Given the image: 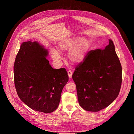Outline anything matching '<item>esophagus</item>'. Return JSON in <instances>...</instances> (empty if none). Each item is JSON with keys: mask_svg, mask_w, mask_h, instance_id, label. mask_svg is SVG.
<instances>
[{"mask_svg": "<svg viewBox=\"0 0 134 134\" xmlns=\"http://www.w3.org/2000/svg\"><path fill=\"white\" fill-rule=\"evenodd\" d=\"M68 75L69 76L70 78H71L72 76V72L71 71H68Z\"/></svg>", "mask_w": 134, "mask_h": 134, "instance_id": "34e87169", "label": "esophagus"}]
</instances>
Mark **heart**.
<instances>
[{
  "label": "heart",
  "instance_id": "b5f03b06",
  "mask_svg": "<svg viewBox=\"0 0 134 134\" xmlns=\"http://www.w3.org/2000/svg\"><path fill=\"white\" fill-rule=\"evenodd\" d=\"M90 46L91 41L88 38L72 37L61 41L58 44V48L61 52H68L69 60L73 63H77L84 59ZM51 53L52 58L55 61L58 62L61 59V55L58 51L52 48Z\"/></svg>",
  "mask_w": 134,
  "mask_h": 134
}]
</instances>
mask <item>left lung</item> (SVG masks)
Here are the masks:
<instances>
[{
  "mask_svg": "<svg viewBox=\"0 0 134 134\" xmlns=\"http://www.w3.org/2000/svg\"><path fill=\"white\" fill-rule=\"evenodd\" d=\"M72 79L80 105L97 112L109 106L119 95L122 67L113 41L104 49L90 51L76 68Z\"/></svg>",
  "mask_w": 134,
  "mask_h": 134,
  "instance_id": "1",
  "label": "left lung"
}]
</instances>
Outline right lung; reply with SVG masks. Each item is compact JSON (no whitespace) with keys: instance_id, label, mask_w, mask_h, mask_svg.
Masks as SVG:
<instances>
[{"instance_id":"add662e5","label":"right lung","mask_w":134,"mask_h":134,"mask_svg":"<svg viewBox=\"0 0 134 134\" xmlns=\"http://www.w3.org/2000/svg\"><path fill=\"white\" fill-rule=\"evenodd\" d=\"M48 50L37 42L21 44L14 64L17 94L34 111L48 114L57 109L68 81L65 68L54 69L46 58Z\"/></svg>"}]
</instances>
